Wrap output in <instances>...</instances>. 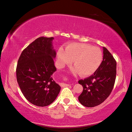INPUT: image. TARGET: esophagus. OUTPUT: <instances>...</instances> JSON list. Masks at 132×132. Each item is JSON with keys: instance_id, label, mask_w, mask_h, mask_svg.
<instances>
[{"instance_id": "obj_1", "label": "esophagus", "mask_w": 132, "mask_h": 132, "mask_svg": "<svg viewBox=\"0 0 132 132\" xmlns=\"http://www.w3.org/2000/svg\"><path fill=\"white\" fill-rule=\"evenodd\" d=\"M69 86L68 84H64V83L61 84V86H62V87H64V86Z\"/></svg>"}]
</instances>
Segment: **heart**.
<instances>
[{
	"label": "heart",
	"instance_id": "1",
	"mask_svg": "<svg viewBox=\"0 0 132 132\" xmlns=\"http://www.w3.org/2000/svg\"><path fill=\"white\" fill-rule=\"evenodd\" d=\"M103 54L97 47L81 43L69 44L66 51L60 48L57 52L59 65L63 68L70 64L73 60L75 67L72 68L74 74L80 73L82 76H88L94 73L101 66Z\"/></svg>",
	"mask_w": 132,
	"mask_h": 132
}]
</instances>
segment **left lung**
Instances as JSON below:
<instances>
[{"instance_id": "left-lung-1", "label": "left lung", "mask_w": 132, "mask_h": 132, "mask_svg": "<svg viewBox=\"0 0 132 132\" xmlns=\"http://www.w3.org/2000/svg\"><path fill=\"white\" fill-rule=\"evenodd\" d=\"M103 60L93 75L78 83L83 86L79 96L80 104L86 107H94L105 101L110 95L116 78V61L109 51L103 47Z\"/></svg>"}]
</instances>
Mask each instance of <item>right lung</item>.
<instances>
[{"instance_id":"add662e5","label":"right lung","mask_w":132,"mask_h":132,"mask_svg":"<svg viewBox=\"0 0 132 132\" xmlns=\"http://www.w3.org/2000/svg\"><path fill=\"white\" fill-rule=\"evenodd\" d=\"M53 37L37 38L22 51L16 66V79L25 98L31 104L45 107L57 97L60 86L53 79L56 70Z\"/></svg>"}]
</instances>
